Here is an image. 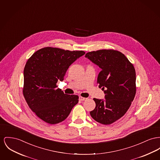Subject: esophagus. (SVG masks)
<instances>
[{
  "mask_svg": "<svg viewBox=\"0 0 160 160\" xmlns=\"http://www.w3.org/2000/svg\"><path fill=\"white\" fill-rule=\"evenodd\" d=\"M86 99H87L86 98L83 97H79V100H80V101H85Z\"/></svg>",
  "mask_w": 160,
  "mask_h": 160,
  "instance_id": "1",
  "label": "esophagus"
}]
</instances>
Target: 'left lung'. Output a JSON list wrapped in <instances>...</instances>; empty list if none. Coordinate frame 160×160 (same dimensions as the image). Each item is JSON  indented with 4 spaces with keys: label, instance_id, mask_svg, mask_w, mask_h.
<instances>
[{
    "label": "left lung",
    "instance_id": "8db88e82",
    "mask_svg": "<svg viewBox=\"0 0 160 160\" xmlns=\"http://www.w3.org/2000/svg\"><path fill=\"white\" fill-rule=\"evenodd\" d=\"M85 57L101 68L97 83L106 94L104 100L94 98L96 106L90 114L96 122L111 124L126 113L134 99L135 68L122 53L113 49L89 52Z\"/></svg>",
    "mask_w": 160,
    "mask_h": 160
}]
</instances>
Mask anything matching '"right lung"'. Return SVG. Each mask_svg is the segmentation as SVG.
Segmentation results:
<instances>
[{"label":"right lung","mask_w":160,"mask_h":160,"mask_svg":"<svg viewBox=\"0 0 160 160\" xmlns=\"http://www.w3.org/2000/svg\"><path fill=\"white\" fill-rule=\"evenodd\" d=\"M83 51L45 47L35 52L25 65L23 94L29 108L43 121L54 124L65 120L78 102V96L57 88L69 66Z\"/></svg>","instance_id":"obj_1"}]
</instances>
